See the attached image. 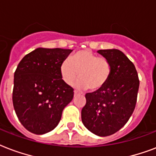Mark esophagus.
<instances>
[{
    "mask_svg": "<svg viewBox=\"0 0 156 156\" xmlns=\"http://www.w3.org/2000/svg\"><path fill=\"white\" fill-rule=\"evenodd\" d=\"M79 94V93H78V92L77 91H74V95L75 96H76V95H78Z\"/></svg>",
    "mask_w": 156,
    "mask_h": 156,
    "instance_id": "obj_1",
    "label": "esophagus"
}]
</instances>
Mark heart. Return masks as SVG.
I'll use <instances>...</instances> for the list:
<instances>
[{
	"instance_id": "obj_1",
	"label": "heart",
	"mask_w": 156,
	"mask_h": 156,
	"mask_svg": "<svg viewBox=\"0 0 156 156\" xmlns=\"http://www.w3.org/2000/svg\"><path fill=\"white\" fill-rule=\"evenodd\" d=\"M76 86L80 89L98 90L104 87L112 75V65L107 58L98 57L90 50H80L60 65V75L63 81L73 85L78 78Z\"/></svg>"
}]
</instances>
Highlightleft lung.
Returning a JSON list of instances; mask_svg holds the SVG:
<instances>
[{
	"label": "left lung",
	"instance_id": "left-lung-1",
	"mask_svg": "<svg viewBox=\"0 0 156 156\" xmlns=\"http://www.w3.org/2000/svg\"><path fill=\"white\" fill-rule=\"evenodd\" d=\"M98 54L112 65V75L104 87L85 94L83 124L93 133L106 137L124 127L134 111L139 79L134 64L119 49H101Z\"/></svg>",
	"mask_w": 156,
	"mask_h": 156
}]
</instances>
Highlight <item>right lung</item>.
<instances>
[{"instance_id": "add662e5", "label": "right lung", "mask_w": 156, "mask_h": 156, "mask_svg": "<svg viewBox=\"0 0 156 156\" xmlns=\"http://www.w3.org/2000/svg\"><path fill=\"white\" fill-rule=\"evenodd\" d=\"M71 49L38 48L23 58L14 78L13 105L19 121L29 132L44 134L55 129L73 88L60 75V65Z\"/></svg>"}]
</instances>
